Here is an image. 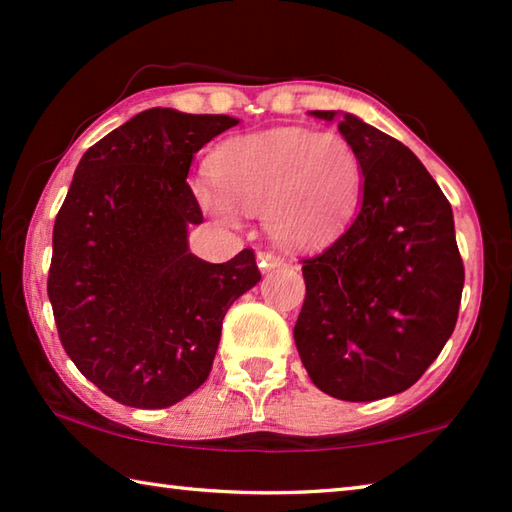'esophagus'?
Instances as JSON below:
<instances>
[{
	"label": "esophagus",
	"mask_w": 512,
	"mask_h": 512,
	"mask_svg": "<svg viewBox=\"0 0 512 512\" xmlns=\"http://www.w3.org/2000/svg\"><path fill=\"white\" fill-rule=\"evenodd\" d=\"M257 264L266 273V271H273V268H277V266H282L284 259L280 255H275V253H268V250H259Z\"/></svg>",
	"instance_id": "esophagus-1"
}]
</instances>
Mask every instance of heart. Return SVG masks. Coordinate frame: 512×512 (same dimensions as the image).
<instances>
[{
  "instance_id": "heart-1",
  "label": "heart",
  "mask_w": 512,
  "mask_h": 512,
  "mask_svg": "<svg viewBox=\"0 0 512 512\" xmlns=\"http://www.w3.org/2000/svg\"><path fill=\"white\" fill-rule=\"evenodd\" d=\"M212 183L194 196L223 225L239 210L264 212L268 235L289 248H318L341 235L357 210L363 167L339 133L271 128L223 142L210 160Z\"/></svg>"
}]
</instances>
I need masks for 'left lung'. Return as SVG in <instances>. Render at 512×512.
<instances>
[{"instance_id":"1","label":"left lung","mask_w":512,"mask_h":512,"mask_svg":"<svg viewBox=\"0 0 512 512\" xmlns=\"http://www.w3.org/2000/svg\"><path fill=\"white\" fill-rule=\"evenodd\" d=\"M339 131L361 160V205L332 246L302 259L293 339L320 391L372 402L411 388L445 348L465 268L452 205L413 151L348 112Z\"/></svg>"}]
</instances>
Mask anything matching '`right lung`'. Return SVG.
Returning <instances> with one entry per match:
<instances>
[{"instance_id": "right-lung-1", "label": "right lung", "mask_w": 512, "mask_h": 512, "mask_svg": "<svg viewBox=\"0 0 512 512\" xmlns=\"http://www.w3.org/2000/svg\"><path fill=\"white\" fill-rule=\"evenodd\" d=\"M228 115L144 110L83 153L54 223L47 293L60 343L85 377L135 409H167L210 377L225 311L262 280L255 253H189L203 223L194 153Z\"/></svg>"}]
</instances>
